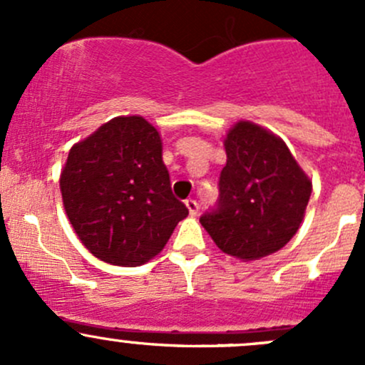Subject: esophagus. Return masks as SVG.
Returning <instances> with one entry per match:
<instances>
[{
    "instance_id": "esophagus-1",
    "label": "esophagus",
    "mask_w": 365,
    "mask_h": 365,
    "mask_svg": "<svg viewBox=\"0 0 365 365\" xmlns=\"http://www.w3.org/2000/svg\"><path fill=\"white\" fill-rule=\"evenodd\" d=\"M185 205H187V208H189L190 215H197V212H200V205H197L196 200H192V197H190V200L185 201Z\"/></svg>"
}]
</instances>
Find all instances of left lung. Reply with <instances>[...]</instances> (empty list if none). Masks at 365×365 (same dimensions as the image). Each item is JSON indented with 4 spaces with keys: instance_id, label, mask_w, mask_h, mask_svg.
Instances as JSON below:
<instances>
[{
    "instance_id": "left-lung-1",
    "label": "left lung",
    "mask_w": 365,
    "mask_h": 365,
    "mask_svg": "<svg viewBox=\"0 0 365 365\" xmlns=\"http://www.w3.org/2000/svg\"><path fill=\"white\" fill-rule=\"evenodd\" d=\"M219 200L200 222L217 247L240 259H259L284 247L300 227L311 180L282 139L251 121L226 135Z\"/></svg>"
}]
</instances>
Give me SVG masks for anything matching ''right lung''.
<instances>
[{
    "label": "right lung",
    "mask_w": 365,
    "mask_h": 365,
    "mask_svg": "<svg viewBox=\"0 0 365 365\" xmlns=\"http://www.w3.org/2000/svg\"><path fill=\"white\" fill-rule=\"evenodd\" d=\"M65 212L95 257L139 267L189 215L173 196L162 141L141 116H120L72 146L60 178Z\"/></svg>",
    "instance_id": "add662e5"
}]
</instances>
